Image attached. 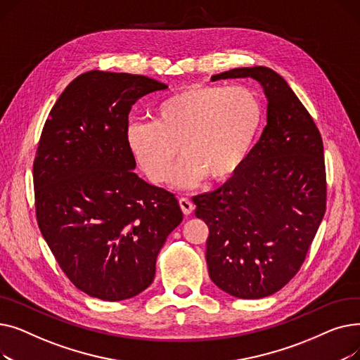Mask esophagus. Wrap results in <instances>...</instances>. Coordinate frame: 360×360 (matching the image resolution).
<instances>
[{"mask_svg": "<svg viewBox=\"0 0 360 360\" xmlns=\"http://www.w3.org/2000/svg\"><path fill=\"white\" fill-rule=\"evenodd\" d=\"M179 205H181V210H182V213L184 214H191L193 212H194V202L190 200V198H186V197H181L179 198Z\"/></svg>", "mask_w": 360, "mask_h": 360, "instance_id": "34e87169", "label": "esophagus"}]
</instances>
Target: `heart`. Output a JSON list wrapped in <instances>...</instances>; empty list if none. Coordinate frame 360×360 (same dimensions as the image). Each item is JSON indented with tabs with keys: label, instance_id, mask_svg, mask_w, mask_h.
<instances>
[{
	"label": "heart",
	"instance_id": "1",
	"mask_svg": "<svg viewBox=\"0 0 360 360\" xmlns=\"http://www.w3.org/2000/svg\"><path fill=\"white\" fill-rule=\"evenodd\" d=\"M264 120L258 94L245 86L190 84L163 99L155 121H134L127 143L153 184L172 175L179 149L184 156L174 182L193 186L204 176L221 181L242 166Z\"/></svg>",
	"mask_w": 360,
	"mask_h": 360
}]
</instances>
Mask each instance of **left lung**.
I'll return each mask as SVG.
<instances>
[{"label":"left lung","mask_w":360,"mask_h":360,"mask_svg":"<svg viewBox=\"0 0 360 360\" xmlns=\"http://www.w3.org/2000/svg\"><path fill=\"white\" fill-rule=\"evenodd\" d=\"M245 77L266 91L267 125L239 172L193 201L209 226L205 259L214 285L259 299L286 286L304 264L326 213L327 176L319 129L281 75L243 67L212 80Z\"/></svg>","instance_id":"obj_1"}]
</instances>
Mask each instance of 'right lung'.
Listing matches in <instances>:
<instances>
[{
	"instance_id": "obj_1",
	"label": "right lung",
	"mask_w": 360,
	"mask_h": 360,
	"mask_svg": "<svg viewBox=\"0 0 360 360\" xmlns=\"http://www.w3.org/2000/svg\"><path fill=\"white\" fill-rule=\"evenodd\" d=\"M165 89L146 75L93 70L67 86L44 125L33 162L37 226L70 281L91 297L147 289L182 221L175 194L132 172L127 143L131 106Z\"/></svg>"
}]
</instances>
